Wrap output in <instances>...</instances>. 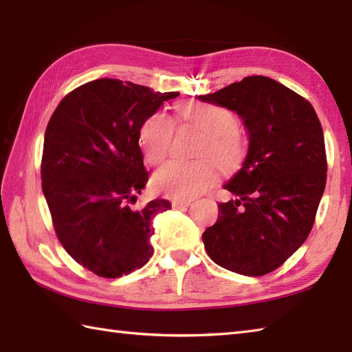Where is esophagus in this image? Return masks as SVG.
Returning a JSON list of instances; mask_svg holds the SVG:
<instances>
[{
	"mask_svg": "<svg viewBox=\"0 0 352 352\" xmlns=\"http://www.w3.org/2000/svg\"><path fill=\"white\" fill-rule=\"evenodd\" d=\"M190 201L189 199H174L172 201V208H183V207H189Z\"/></svg>",
	"mask_w": 352,
	"mask_h": 352,
	"instance_id": "1",
	"label": "esophagus"
}]
</instances>
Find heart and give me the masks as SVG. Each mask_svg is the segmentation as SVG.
I'll return each mask as SVG.
<instances>
[{
	"label": "heart",
	"instance_id": "heart-1",
	"mask_svg": "<svg viewBox=\"0 0 352 352\" xmlns=\"http://www.w3.org/2000/svg\"><path fill=\"white\" fill-rule=\"evenodd\" d=\"M174 125L193 126L203 133L192 162L172 160L155 172L153 186L157 192L177 199H189L206 192L216 182V168L233 172L246 155V140L237 130V119L231 110L213 104L189 102L175 107L172 119L153 113L139 129V146L149 164H159L169 155ZM208 158L214 160L212 164Z\"/></svg>",
	"mask_w": 352,
	"mask_h": 352
}]
</instances>
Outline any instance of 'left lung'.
<instances>
[{
	"label": "left lung",
	"instance_id": "1",
	"mask_svg": "<svg viewBox=\"0 0 352 352\" xmlns=\"http://www.w3.org/2000/svg\"><path fill=\"white\" fill-rule=\"evenodd\" d=\"M198 100L237 111L250 134L243 166L223 186L236 199L218 204V221L203 233L206 251L231 272H272L315 223L327 183L322 125L307 100L263 76Z\"/></svg>",
	"mask_w": 352,
	"mask_h": 352
}]
</instances>
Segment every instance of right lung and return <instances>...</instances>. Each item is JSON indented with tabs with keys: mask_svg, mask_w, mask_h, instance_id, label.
<instances>
[{
	"mask_svg": "<svg viewBox=\"0 0 352 352\" xmlns=\"http://www.w3.org/2000/svg\"><path fill=\"white\" fill-rule=\"evenodd\" d=\"M178 95L94 80L66 95L47 125L41 178L52 226L66 252L102 278L129 275L153 256V219L170 204L131 207L148 183L138 134Z\"/></svg>",
	"mask_w": 352,
	"mask_h": 352,
	"instance_id": "add662e5",
	"label": "right lung"
}]
</instances>
